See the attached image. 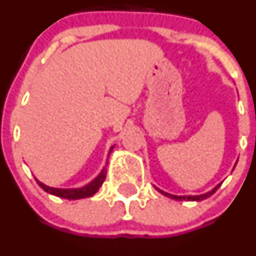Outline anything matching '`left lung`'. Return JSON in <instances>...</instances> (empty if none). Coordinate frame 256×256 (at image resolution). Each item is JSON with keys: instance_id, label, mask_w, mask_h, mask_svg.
Returning <instances> with one entry per match:
<instances>
[{"instance_id": "8db88e82", "label": "left lung", "mask_w": 256, "mask_h": 256, "mask_svg": "<svg viewBox=\"0 0 256 256\" xmlns=\"http://www.w3.org/2000/svg\"><path fill=\"white\" fill-rule=\"evenodd\" d=\"M236 163H238V162H236ZM234 168H235V166H234ZM220 186H222V183L218 184L216 186H214V188L212 189L210 192H208V193L200 194V196H174V194H170V193H166V192H163V190H162V189L156 188V186H154V188H156V190H158L160 194H163V196H168V198H170V199H174V200H178V202H182V200L202 202V200H204V199H206V198H209V196H213V194L218 190V188H219Z\"/></svg>"}]
</instances>
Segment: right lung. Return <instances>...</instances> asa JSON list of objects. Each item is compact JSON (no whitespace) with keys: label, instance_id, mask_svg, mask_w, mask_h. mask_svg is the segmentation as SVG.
Listing matches in <instances>:
<instances>
[{"label":"right lung","instance_id":"obj_1","mask_svg":"<svg viewBox=\"0 0 256 256\" xmlns=\"http://www.w3.org/2000/svg\"><path fill=\"white\" fill-rule=\"evenodd\" d=\"M113 148L114 146H112L110 148V152H108V158H110V154L112 153ZM106 166H108V160L106 163ZM106 176H107V169L106 166H103V169L100 170V173L93 179L90 183L86 184L82 188H70V189H64V188H53V186H46L43 184L42 182H40L38 179H36V182L38 183V186H41L44 192H47L48 194H52V196H58V198H63V199H68V200H77V199H83V198H90V196H93L100 188L102 186L103 182H104Z\"/></svg>","mask_w":256,"mask_h":256}]
</instances>
